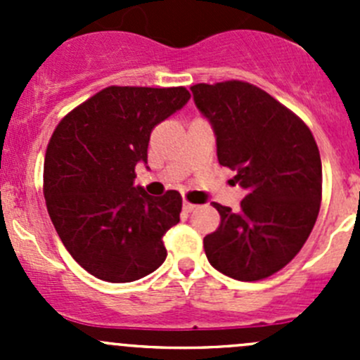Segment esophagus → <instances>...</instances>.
<instances>
[{
	"label": "esophagus",
	"instance_id": "obj_1",
	"mask_svg": "<svg viewBox=\"0 0 360 360\" xmlns=\"http://www.w3.org/2000/svg\"><path fill=\"white\" fill-rule=\"evenodd\" d=\"M195 207H197V205H193V203H190V202H184L183 203V210H184V212H193Z\"/></svg>",
	"mask_w": 360,
	"mask_h": 360
}]
</instances>
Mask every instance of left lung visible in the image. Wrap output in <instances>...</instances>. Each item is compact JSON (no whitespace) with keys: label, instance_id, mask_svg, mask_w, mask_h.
<instances>
[{"label":"left lung","instance_id":"obj_1","mask_svg":"<svg viewBox=\"0 0 360 360\" xmlns=\"http://www.w3.org/2000/svg\"><path fill=\"white\" fill-rule=\"evenodd\" d=\"M191 92L214 130L217 160L245 190L238 210L212 203L221 224L203 238L207 259L235 281L270 277L300 252L317 221V143L292 111L250 83H198Z\"/></svg>","mask_w":360,"mask_h":360}]
</instances>
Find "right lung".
<instances>
[{"label":"right lung","mask_w":360,"mask_h":360,"mask_svg":"<svg viewBox=\"0 0 360 360\" xmlns=\"http://www.w3.org/2000/svg\"><path fill=\"white\" fill-rule=\"evenodd\" d=\"M190 101L184 86H108L53 130L43 193L72 259L106 282H134L165 261L163 235L179 223L177 191L151 197L136 186L151 130Z\"/></svg>","instance_id":"add662e5"}]
</instances>
